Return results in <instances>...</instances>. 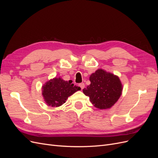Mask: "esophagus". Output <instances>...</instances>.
Masks as SVG:
<instances>
[{"instance_id":"obj_1","label":"esophagus","mask_w":158,"mask_h":158,"mask_svg":"<svg viewBox=\"0 0 158 158\" xmlns=\"http://www.w3.org/2000/svg\"><path fill=\"white\" fill-rule=\"evenodd\" d=\"M78 86L81 88V89H84V87H85V84H84V83H80V84H78Z\"/></svg>"}]
</instances>
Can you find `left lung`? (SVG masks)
Returning <instances> with one entry per match:
<instances>
[{"instance_id": "1", "label": "left lung", "mask_w": 158, "mask_h": 158, "mask_svg": "<svg viewBox=\"0 0 158 158\" xmlns=\"http://www.w3.org/2000/svg\"><path fill=\"white\" fill-rule=\"evenodd\" d=\"M91 84L83 89L94 106L100 109L111 108L120 98L123 85L117 76L98 69L89 76Z\"/></svg>"}]
</instances>
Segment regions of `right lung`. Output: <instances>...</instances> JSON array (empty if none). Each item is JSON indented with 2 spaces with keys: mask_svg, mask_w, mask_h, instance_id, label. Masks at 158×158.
Masks as SVG:
<instances>
[{
  "mask_svg": "<svg viewBox=\"0 0 158 158\" xmlns=\"http://www.w3.org/2000/svg\"><path fill=\"white\" fill-rule=\"evenodd\" d=\"M72 82V80L65 81L60 77L47 82L42 87V95L46 103L51 107H59L64 103L69 96L81 89Z\"/></svg>",
  "mask_w": 158,
  "mask_h": 158,
  "instance_id": "add662e5",
  "label": "right lung"
}]
</instances>
